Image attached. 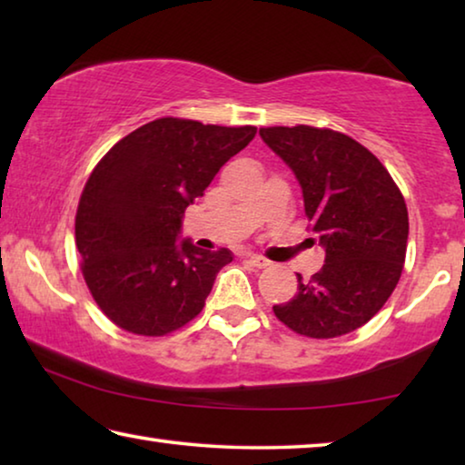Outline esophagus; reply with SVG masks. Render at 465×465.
Instances as JSON below:
<instances>
[{"label": "esophagus", "instance_id": "obj_1", "mask_svg": "<svg viewBox=\"0 0 465 465\" xmlns=\"http://www.w3.org/2000/svg\"><path fill=\"white\" fill-rule=\"evenodd\" d=\"M248 262H250L252 266H256V269H266V266L271 264L269 261H266L264 256H258V254H252V256H248Z\"/></svg>", "mask_w": 465, "mask_h": 465}]
</instances>
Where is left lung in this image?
Masks as SVG:
<instances>
[{"mask_svg": "<svg viewBox=\"0 0 465 465\" xmlns=\"http://www.w3.org/2000/svg\"><path fill=\"white\" fill-rule=\"evenodd\" d=\"M261 137L293 170L310 230L326 262L297 293L272 305L293 332L334 338L367 324L402 274L408 242L404 196L383 163L355 139L308 124L261 129Z\"/></svg>", "mask_w": 465, "mask_h": 465, "instance_id": "obj_1", "label": "left lung"}]
</instances>
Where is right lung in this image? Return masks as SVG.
Instances as JSON below:
<instances>
[{"label": "right lung", "mask_w": 465, "mask_h": 465, "mask_svg": "<svg viewBox=\"0 0 465 465\" xmlns=\"http://www.w3.org/2000/svg\"><path fill=\"white\" fill-rule=\"evenodd\" d=\"M256 127L157 119L102 157L75 215L82 272L98 308L116 326L163 336L199 316L232 250L180 240L188 204Z\"/></svg>", "instance_id": "1"}]
</instances>
